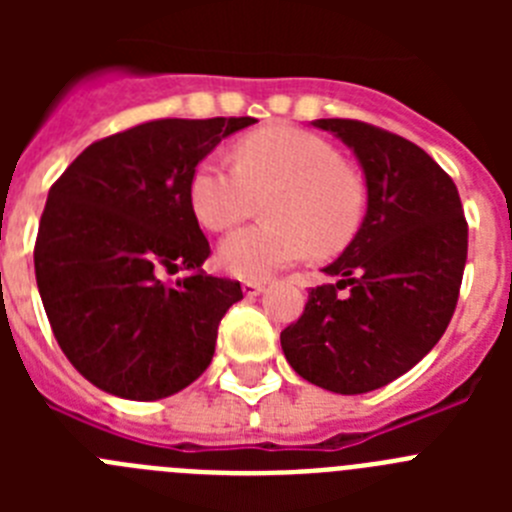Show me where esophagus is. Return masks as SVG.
I'll return each mask as SVG.
<instances>
[{
  "label": "esophagus",
  "instance_id": "obj_1",
  "mask_svg": "<svg viewBox=\"0 0 512 512\" xmlns=\"http://www.w3.org/2000/svg\"><path fill=\"white\" fill-rule=\"evenodd\" d=\"M266 289L264 282H243V295L246 297H259Z\"/></svg>",
  "mask_w": 512,
  "mask_h": 512
}]
</instances>
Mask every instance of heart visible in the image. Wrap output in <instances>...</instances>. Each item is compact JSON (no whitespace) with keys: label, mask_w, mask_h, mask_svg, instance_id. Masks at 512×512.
<instances>
[{"label":"heart","mask_w":512,"mask_h":512,"mask_svg":"<svg viewBox=\"0 0 512 512\" xmlns=\"http://www.w3.org/2000/svg\"><path fill=\"white\" fill-rule=\"evenodd\" d=\"M261 197L266 223L235 230L217 248V264L238 279H266L310 251L341 253L364 223L359 171L300 128L256 130L235 146V166L212 156L189 179V207L210 230L246 220Z\"/></svg>","instance_id":"obj_1"}]
</instances>
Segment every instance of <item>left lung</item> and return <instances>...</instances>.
Wrapping results in <instances>:
<instances>
[{"instance_id":"1","label":"left lung","mask_w":512,"mask_h":512,"mask_svg":"<svg viewBox=\"0 0 512 512\" xmlns=\"http://www.w3.org/2000/svg\"><path fill=\"white\" fill-rule=\"evenodd\" d=\"M312 125L354 151L366 215L323 269L338 282L310 289L282 351L315 387L364 395L410 372L443 336L467 264V220L451 176L415 143L359 120Z\"/></svg>"}]
</instances>
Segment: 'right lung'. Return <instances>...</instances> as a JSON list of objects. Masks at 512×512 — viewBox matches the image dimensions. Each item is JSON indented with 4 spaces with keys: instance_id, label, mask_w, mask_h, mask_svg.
I'll list each match as a JSON object with an SVG mask.
<instances>
[{
    "instance_id": "1",
    "label": "right lung",
    "mask_w": 512,
    "mask_h": 512,
    "mask_svg": "<svg viewBox=\"0 0 512 512\" xmlns=\"http://www.w3.org/2000/svg\"><path fill=\"white\" fill-rule=\"evenodd\" d=\"M253 117L153 120L97 140L48 192L35 279L63 354L94 387L161 400L210 366L241 284L210 277L189 207L202 158ZM190 274L164 280V273Z\"/></svg>"
}]
</instances>
